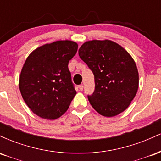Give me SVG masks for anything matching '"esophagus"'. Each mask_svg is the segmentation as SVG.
I'll return each mask as SVG.
<instances>
[{"instance_id": "34e87169", "label": "esophagus", "mask_w": 161, "mask_h": 161, "mask_svg": "<svg viewBox=\"0 0 161 161\" xmlns=\"http://www.w3.org/2000/svg\"><path fill=\"white\" fill-rule=\"evenodd\" d=\"M79 90H80V91H82V90H83V85H79Z\"/></svg>"}]
</instances>
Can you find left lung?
<instances>
[{"label":"left lung","instance_id":"8db88e82","mask_svg":"<svg viewBox=\"0 0 161 161\" xmlns=\"http://www.w3.org/2000/svg\"><path fill=\"white\" fill-rule=\"evenodd\" d=\"M79 57L95 77V91L88 95L90 104L104 116H114L126 109L137 93L138 73L130 54L110 40L85 42Z\"/></svg>","mask_w":161,"mask_h":161}]
</instances>
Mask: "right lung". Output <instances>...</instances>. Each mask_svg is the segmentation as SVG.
<instances>
[{"instance_id":"1","label":"right lung","mask_w":161,"mask_h":161,"mask_svg":"<svg viewBox=\"0 0 161 161\" xmlns=\"http://www.w3.org/2000/svg\"><path fill=\"white\" fill-rule=\"evenodd\" d=\"M78 45L57 41L35 50L28 57L19 77V90L25 104L40 117L55 119L69 108L76 92L68 64Z\"/></svg>"}]
</instances>
